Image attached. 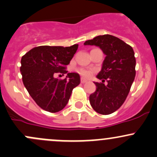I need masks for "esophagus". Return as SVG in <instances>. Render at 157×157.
Returning <instances> with one entry per match:
<instances>
[{
    "label": "esophagus",
    "mask_w": 157,
    "mask_h": 157,
    "mask_svg": "<svg viewBox=\"0 0 157 157\" xmlns=\"http://www.w3.org/2000/svg\"><path fill=\"white\" fill-rule=\"evenodd\" d=\"M80 82H81L82 83H86V82H87V80H85V79H83V78H81V79H80Z\"/></svg>",
    "instance_id": "esophagus-1"
}]
</instances>
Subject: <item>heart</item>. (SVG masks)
Here are the masks:
<instances>
[{
	"label": "heart",
	"mask_w": 157,
	"mask_h": 157,
	"mask_svg": "<svg viewBox=\"0 0 157 157\" xmlns=\"http://www.w3.org/2000/svg\"><path fill=\"white\" fill-rule=\"evenodd\" d=\"M78 72L80 73V74H81L83 77H86V78H89V77H91L92 74L93 73V70H90V69H83L80 68L78 70Z\"/></svg>",
	"instance_id": "obj_1"
}]
</instances>
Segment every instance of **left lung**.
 Returning a JSON list of instances; mask_svg holds the SVG:
<instances>
[{
    "label": "left lung",
    "mask_w": 157,
    "mask_h": 157,
    "mask_svg": "<svg viewBox=\"0 0 157 157\" xmlns=\"http://www.w3.org/2000/svg\"><path fill=\"white\" fill-rule=\"evenodd\" d=\"M99 47L105 55L102 69L96 76L102 83L94 82L96 90L90 96L93 109L101 115H109L121 106L129 93L136 71L132 47L111 35L98 36L84 42ZM105 80L107 83L104 84Z\"/></svg>",
    "instance_id": "1"
}]
</instances>
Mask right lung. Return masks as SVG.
<instances>
[{"label": "right lung", "mask_w": 157, "mask_h": 157, "mask_svg": "<svg viewBox=\"0 0 157 157\" xmlns=\"http://www.w3.org/2000/svg\"><path fill=\"white\" fill-rule=\"evenodd\" d=\"M78 45L70 47L38 46L21 58L20 72L28 93L40 108L58 112L68 102L73 89L80 83L77 73H68L64 80L55 76L67 74L66 66L74 57Z\"/></svg>", "instance_id": "obj_1"}]
</instances>
